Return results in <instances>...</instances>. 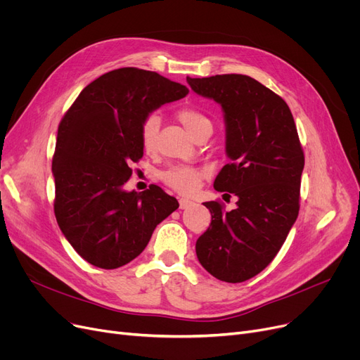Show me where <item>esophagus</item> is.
<instances>
[{"mask_svg": "<svg viewBox=\"0 0 360 360\" xmlns=\"http://www.w3.org/2000/svg\"><path fill=\"white\" fill-rule=\"evenodd\" d=\"M193 205H195V202L191 201V200H188V198H181V200H179V209H181V210L190 209V207H193Z\"/></svg>", "mask_w": 360, "mask_h": 360, "instance_id": "34e87169", "label": "esophagus"}]
</instances>
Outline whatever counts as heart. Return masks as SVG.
Here are the masks:
<instances>
[{"instance_id":"obj_1","label":"heart","mask_w":360,"mask_h":360,"mask_svg":"<svg viewBox=\"0 0 360 360\" xmlns=\"http://www.w3.org/2000/svg\"><path fill=\"white\" fill-rule=\"evenodd\" d=\"M178 121L190 134L197 139L202 134H212L213 122L197 108L185 106L176 112ZM160 118L156 113L146 117L140 125V143L146 153L151 155L158 150V134ZM205 178V170L190 165L170 166L160 174L162 182L179 194H193L198 190L201 181Z\"/></svg>"}]
</instances>
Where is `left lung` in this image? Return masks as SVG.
<instances>
[{"mask_svg": "<svg viewBox=\"0 0 360 360\" xmlns=\"http://www.w3.org/2000/svg\"><path fill=\"white\" fill-rule=\"evenodd\" d=\"M186 82L224 112L231 163L221 167L214 188L238 197L232 212L220 201L204 202L212 223L197 239V257L216 278L240 283L269 266L297 219L304 150L288 103L250 75Z\"/></svg>", "mask_w": 360, "mask_h": 360, "instance_id": "8db88e82", "label": "left lung"}]
</instances>
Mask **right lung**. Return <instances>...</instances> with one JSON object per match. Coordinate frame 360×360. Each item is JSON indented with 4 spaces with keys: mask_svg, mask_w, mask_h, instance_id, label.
<instances>
[{
    "mask_svg": "<svg viewBox=\"0 0 360 360\" xmlns=\"http://www.w3.org/2000/svg\"><path fill=\"white\" fill-rule=\"evenodd\" d=\"M188 91L155 71L124 67L87 84L63 117L52 159L53 213L71 247L91 266H125L179 207L158 185L143 193H128L124 185L131 165L143 158V120Z\"/></svg>",
    "mask_w": 360,
    "mask_h": 360,
    "instance_id": "1",
    "label": "right lung"
}]
</instances>
